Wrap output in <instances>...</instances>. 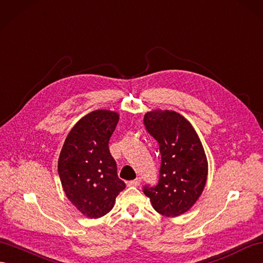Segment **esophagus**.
<instances>
[{"instance_id":"obj_1","label":"esophagus","mask_w":263,"mask_h":263,"mask_svg":"<svg viewBox=\"0 0 263 263\" xmlns=\"http://www.w3.org/2000/svg\"><path fill=\"white\" fill-rule=\"evenodd\" d=\"M140 182H142V180H140V177H137V178H135V180L128 182L127 185H128V186H135V187H137V186H139V185H140Z\"/></svg>"}]
</instances>
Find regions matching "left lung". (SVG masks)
Masks as SVG:
<instances>
[{"label": "left lung", "mask_w": 263, "mask_h": 263, "mask_svg": "<svg viewBox=\"0 0 263 263\" xmlns=\"http://www.w3.org/2000/svg\"><path fill=\"white\" fill-rule=\"evenodd\" d=\"M147 133L159 146L162 163L156 185L143 191L152 205L165 216L186 212L205 186L208 161L194 128L180 114L155 110L144 116Z\"/></svg>", "instance_id": "1"}]
</instances>
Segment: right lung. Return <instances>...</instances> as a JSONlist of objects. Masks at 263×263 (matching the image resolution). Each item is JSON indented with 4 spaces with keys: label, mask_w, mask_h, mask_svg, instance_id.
I'll use <instances>...</instances> for the list:
<instances>
[{
    "label": "right lung",
    "mask_w": 263,
    "mask_h": 263,
    "mask_svg": "<svg viewBox=\"0 0 263 263\" xmlns=\"http://www.w3.org/2000/svg\"><path fill=\"white\" fill-rule=\"evenodd\" d=\"M118 120V114L109 110L86 115L68 134L58 162L66 195L91 219L109 212L126 187L117 175V164L108 145Z\"/></svg>",
    "instance_id": "add662e5"
}]
</instances>
